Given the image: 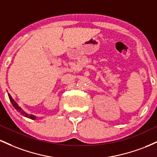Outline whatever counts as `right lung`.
Instances as JSON below:
<instances>
[{"label":"right lung","mask_w":157,"mask_h":157,"mask_svg":"<svg viewBox=\"0 0 157 157\" xmlns=\"http://www.w3.org/2000/svg\"><path fill=\"white\" fill-rule=\"evenodd\" d=\"M8 95H9V98H10V102H12V105H13L14 107H15V109L17 110V111H19V112L21 113V114L23 115V116H24V117H27V118L32 119V120H35V118H36L35 116H34V115H32V114H29V113H26V112H25V111H23V110H22V109H21V108L18 105H17V102H16L15 100H14V99L12 98V97H11V95L10 94H8Z\"/></svg>","instance_id":"obj_1"}]
</instances>
